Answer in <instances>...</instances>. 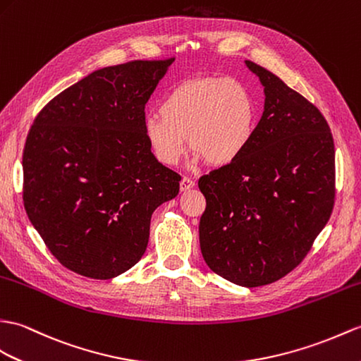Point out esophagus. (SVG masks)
Returning <instances> with one entry per match:
<instances>
[{
  "mask_svg": "<svg viewBox=\"0 0 361 361\" xmlns=\"http://www.w3.org/2000/svg\"><path fill=\"white\" fill-rule=\"evenodd\" d=\"M180 188H181V190H189L192 188H195V181L189 177H183V180L180 183Z\"/></svg>",
  "mask_w": 361,
  "mask_h": 361,
  "instance_id": "34e87169",
  "label": "esophagus"
}]
</instances>
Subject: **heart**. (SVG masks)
Segmentation results:
<instances>
[{
	"mask_svg": "<svg viewBox=\"0 0 361 361\" xmlns=\"http://www.w3.org/2000/svg\"><path fill=\"white\" fill-rule=\"evenodd\" d=\"M257 106L241 81L206 77L183 81L146 114L142 135L158 163L172 167L195 150V161L223 167L246 152L257 130ZM190 141H187V138Z\"/></svg>",
	"mask_w": 361,
	"mask_h": 361,
	"instance_id": "heart-1",
	"label": "heart"
}]
</instances>
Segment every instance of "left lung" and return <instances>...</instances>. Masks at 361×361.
Wrapping results in <instances>:
<instances>
[{"mask_svg":"<svg viewBox=\"0 0 361 361\" xmlns=\"http://www.w3.org/2000/svg\"><path fill=\"white\" fill-rule=\"evenodd\" d=\"M264 112L235 163L203 175L200 247L206 264L238 286L283 279L303 262L335 198V149L318 109L264 67Z\"/></svg>","mask_w":361,"mask_h":361,"instance_id":"1","label":"left lung"}]
</instances>
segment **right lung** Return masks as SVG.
Listing matches in <instances>:
<instances>
[{
  "label": "right lung",
  "mask_w": 361,
  "mask_h": 361,
  "mask_svg": "<svg viewBox=\"0 0 361 361\" xmlns=\"http://www.w3.org/2000/svg\"><path fill=\"white\" fill-rule=\"evenodd\" d=\"M175 58L104 67L43 107L23 152V201L33 228L69 271L109 280L135 266L155 209L181 177L142 135L145 106Z\"/></svg>",
  "instance_id": "1"
}]
</instances>
